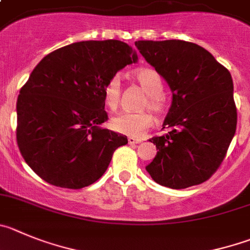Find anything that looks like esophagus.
I'll return each mask as SVG.
<instances>
[{"label":"esophagus","instance_id":"obj_1","mask_svg":"<svg viewBox=\"0 0 250 250\" xmlns=\"http://www.w3.org/2000/svg\"><path fill=\"white\" fill-rule=\"evenodd\" d=\"M127 141H129L130 145H136V144L141 143V140H139V139H134V137H129V139H127Z\"/></svg>","mask_w":250,"mask_h":250}]
</instances>
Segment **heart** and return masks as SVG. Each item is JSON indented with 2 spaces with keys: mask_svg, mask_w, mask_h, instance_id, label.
<instances>
[{
  "mask_svg": "<svg viewBox=\"0 0 250 250\" xmlns=\"http://www.w3.org/2000/svg\"><path fill=\"white\" fill-rule=\"evenodd\" d=\"M135 78L143 90L147 94V102L144 106H148L156 114H161L166 106L164 91V82L159 73L151 68H141L135 72ZM120 79L114 77L104 88V103L110 110H115L120 102ZM152 125V115L148 111L139 113H119L110 120V127L119 134L130 137H140Z\"/></svg>",
  "mask_w": 250,
  "mask_h": 250,
  "instance_id": "b5f03b06",
  "label": "heart"
}]
</instances>
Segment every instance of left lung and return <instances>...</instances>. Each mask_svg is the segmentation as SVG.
<instances>
[{
  "instance_id": "1",
  "label": "left lung",
  "mask_w": 250,
  "mask_h": 250,
  "mask_svg": "<svg viewBox=\"0 0 250 250\" xmlns=\"http://www.w3.org/2000/svg\"><path fill=\"white\" fill-rule=\"evenodd\" d=\"M135 45L172 93L164 121L170 131L148 140L159 151L146 171L173 189L200 185L216 172L237 129L232 75L194 43L137 41Z\"/></svg>"
}]
</instances>
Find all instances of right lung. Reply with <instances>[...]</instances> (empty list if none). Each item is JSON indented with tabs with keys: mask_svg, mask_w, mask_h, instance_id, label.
Here are the masks:
<instances>
[{
	"mask_svg": "<svg viewBox=\"0 0 250 250\" xmlns=\"http://www.w3.org/2000/svg\"><path fill=\"white\" fill-rule=\"evenodd\" d=\"M137 62L129 44L84 41L62 47L37 64L17 99V144L45 182L83 188L99 180L127 137L102 127L104 88Z\"/></svg>",
	"mask_w": 250,
	"mask_h": 250,
	"instance_id": "obj_1",
	"label": "right lung"
}]
</instances>
